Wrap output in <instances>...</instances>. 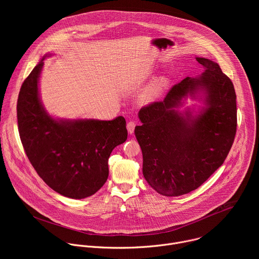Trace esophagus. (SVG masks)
I'll use <instances>...</instances> for the list:
<instances>
[{
  "label": "esophagus",
  "instance_id": "esophagus-1",
  "mask_svg": "<svg viewBox=\"0 0 259 259\" xmlns=\"http://www.w3.org/2000/svg\"><path fill=\"white\" fill-rule=\"evenodd\" d=\"M135 126H136V124H135V122H133V121H130V122L127 123V130H128V133H129V134H132V133L134 132Z\"/></svg>",
  "mask_w": 259,
  "mask_h": 259
}]
</instances>
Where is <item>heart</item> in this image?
I'll use <instances>...</instances> for the list:
<instances>
[{"mask_svg":"<svg viewBox=\"0 0 259 259\" xmlns=\"http://www.w3.org/2000/svg\"><path fill=\"white\" fill-rule=\"evenodd\" d=\"M165 85H166V80L164 78H160V79L155 80L149 87H147L143 91V93L141 95V99L144 102H150V101L154 100L162 92Z\"/></svg>","mask_w":259,"mask_h":259,"instance_id":"1","label":"heart"}]
</instances>
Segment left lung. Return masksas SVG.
<instances>
[{
	"instance_id": "8db88e82",
	"label": "left lung",
	"mask_w": 259,
	"mask_h": 259,
	"mask_svg": "<svg viewBox=\"0 0 259 259\" xmlns=\"http://www.w3.org/2000/svg\"><path fill=\"white\" fill-rule=\"evenodd\" d=\"M202 76L187 77L162 101L143 106L135 136L142 152V173L160 195L177 197L202 184L224 164L237 131L236 92L216 62L197 57ZM203 94L205 106L196 116L176 108L189 95Z\"/></svg>"
}]
</instances>
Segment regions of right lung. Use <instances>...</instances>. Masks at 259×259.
I'll list each match as a JSON object with an SVG mask.
<instances>
[{
  "instance_id": "obj_1",
  "label": "right lung",
  "mask_w": 259,
  "mask_h": 259,
  "mask_svg": "<svg viewBox=\"0 0 259 259\" xmlns=\"http://www.w3.org/2000/svg\"><path fill=\"white\" fill-rule=\"evenodd\" d=\"M46 56L21 85L17 100L19 136L30 164L48 187L64 197L84 199L105 183L108 158L127 139L126 121L121 116L112 121L52 118L39 93Z\"/></svg>"
}]
</instances>
